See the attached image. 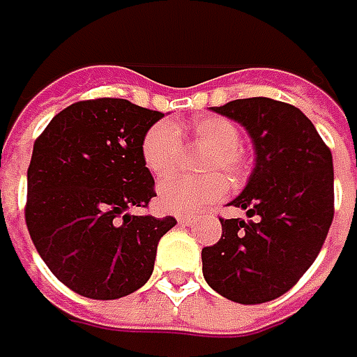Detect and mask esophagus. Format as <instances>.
I'll return each mask as SVG.
<instances>
[{
  "label": "esophagus",
  "instance_id": "1",
  "mask_svg": "<svg viewBox=\"0 0 357 357\" xmlns=\"http://www.w3.org/2000/svg\"><path fill=\"white\" fill-rule=\"evenodd\" d=\"M192 222H195V216H188V214L178 216V225H192Z\"/></svg>",
  "mask_w": 357,
  "mask_h": 357
}]
</instances>
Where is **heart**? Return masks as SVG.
<instances>
[{"label":"heart","mask_w":357,"mask_h":357,"mask_svg":"<svg viewBox=\"0 0 357 357\" xmlns=\"http://www.w3.org/2000/svg\"><path fill=\"white\" fill-rule=\"evenodd\" d=\"M178 135H190L195 143L208 149L202 160V171L213 174L200 178H167L158 185L157 202L165 213L192 214L225 197L227 181L216 171L225 172L228 181H240L248 169V157L240 146L238 125L230 119L204 117L188 127L158 121L146 129L141 141V157L149 172L165 176L178 167L183 153Z\"/></svg>","instance_id":"b5f03b06"}]
</instances>
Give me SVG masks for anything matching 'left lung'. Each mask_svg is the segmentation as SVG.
Returning a JSON list of instances; mask_svg holds the SVG:
<instances>
[{
	"label": "left lung",
	"instance_id": "left-lung-1",
	"mask_svg": "<svg viewBox=\"0 0 357 357\" xmlns=\"http://www.w3.org/2000/svg\"><path fill=\"white\" fill-rule=\"evenodd\" d=\"M213 109L248 130L256 167L230 202L250 220L220 218V240L202 248V274L232 302H270L296 286L322 250L334 218L332 153L294 105L252 97Z\"/></svg>",
	"mask_w": 357,
	"mask_h": 357
}]
</instances>
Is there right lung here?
Segmentation results:
<instances>
[{"instance_id":"1","label":"right lung","mask_w":357,"mask_h":357,"mask_svg":"<svg viewBox=\"0 0 357 357\" xmlns=\"http://www.w3.org/2000/svg\"><path fill=\"white\" fill-rule=\"evenodd\" d=\"M160 117L127 99H89L57 113L35 141L25 222L43 262L77 294L117 300L139 290L176 225L127 213L157 197L141 141Z\"/></svg>"}]
</instances>
